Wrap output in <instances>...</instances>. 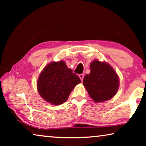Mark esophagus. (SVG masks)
I'll return each mask as SVG.
<instances>
[{
    "mask_svg": "<svg viewBox=\"0 0 146 146\" xmlns=\"http://www.w3.org/2000/svg\"><path fill=\"white\" fill-rule=\"evenodd\" d=\"M78 76H79V78H80L81 81H82L83 79H84V75L83 74H80V75H79Z\"/></svg>",
    "mask_w": 146,
    "mask_h": 146,
    "instance_id": "34e87169",
    "label": "esophagus"
}]
</instances>
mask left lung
<instances>
[{"instance_id":"8db88e82","label":"left lung","mask_w":146,"mask_h":146,"mask_svg":"<svg viewBox=\"0 0 146 146\" xmlns=\"http://www.w3.org/2000/svg\"><path fill=\"white\" fill-rule=\"evenodd\" d=\"M90 69V73L84 78L83 84L91 98L96 102H101L114 97L119 80L111 66L95 60L91 63Z\"/></svg>"}]
</instances>
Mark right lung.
I'll list each match as a JSON object with an SVG mask.
<instances>
[{
	"instance_id": "add662e5",
	"label": "right lung",
	"mask_w": 146,
	"mask_h": 146,
	"mask_svg": "<svg viewBox=\"0 0 146 146\" xmlns=\"http://www.w3.org/2000/svg\"><path fill=\"white\" fill-rule=\"evenodd\" d=\"M80 82L78 76L67 67L65 62H53L41 72L37 89L44 100L58 106L67 100L74 88Z\"/></svg>"
}]
</instances>
